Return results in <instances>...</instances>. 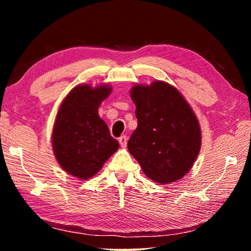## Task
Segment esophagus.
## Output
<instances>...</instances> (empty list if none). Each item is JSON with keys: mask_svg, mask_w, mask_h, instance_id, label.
<instances>
[{"mask_svg": "<svg viewBox=\"0 0 251 251\" xmlns=\"http://www.w3.org/2000/svg\"><path fill=\"white\" fill-rule=\"evenodd\" d=\"M118 142H120V145H121L123 148H125L126 145H127V138H126V136H121V137L118 138Z\"/></svg>", "mask_w": 251, "mask_h": 251, "instance_id": "esophagus-1", "label": "esophagus"}]
</instances>
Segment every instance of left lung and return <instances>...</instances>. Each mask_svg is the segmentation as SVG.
<instances>
[{
  "label": "left lung",
  "instance_id": "left-lung-1",
  "mask_svg": "<svg viewBox=\"0 0 251 251\" xmlns=\"http://www.w3.org/2000/svg\"><path fill=\"white\" fill-rule=\"evenodd\" d=\"M137 128L127 147L151 180L171 184L190 171L201 151V131L192 107L176 87L156 80L135 85Z\"/></svg>",
  "mask_w": 251,
  "mask_h": 251
}]
</instances>
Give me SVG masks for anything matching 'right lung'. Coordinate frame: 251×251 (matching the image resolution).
I'll use <instances>...</instances> for the list:
<instances>
[{"label":"right lung","instance_id":"obj_1","mask_svg":"<svg viewBox=\"0 0 251 251\" xmlns=\"http://www.w3.org/2000/svg\"><path fill=\"white\" fill-rule=\"evenodd\" d=\"M112 87L78 85L67 95L55 120L52 145L58 164L80 179L94 176L120 144L99 116V107Z\"/></svg>","mask_w":251,"mask_h":251}]
</instances>
